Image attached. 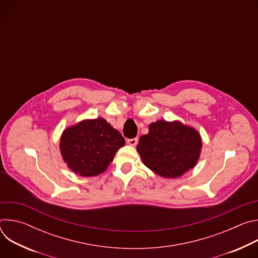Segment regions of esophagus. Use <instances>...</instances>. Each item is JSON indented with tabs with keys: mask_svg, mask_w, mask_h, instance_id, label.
<instances>
[{
	"mask_svg": "<svg viewBox=\"0 0 258 258\" xmlns=\"http://www.w3.org/2000/svg\"><path fill=\"white\" fill-rule=\"evenodd\" d=\"M127 144L130 146H136L138 144V139L137 138H134V139H128L127 140Z\"/></svg>",
	"mask_w": 258,
	"mask_h": 258,
	"instance_id": "esophagus-1",
	"label": "esophagus"
}]
</instances>
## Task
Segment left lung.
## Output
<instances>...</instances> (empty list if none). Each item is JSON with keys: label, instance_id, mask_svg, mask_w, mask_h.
<instances>
[{"label": "left lung", "instance_id": "left-lung-1", "mask_svg": "<svg viewBox=\"0 0 258 258\" xmlns=\"http://www.w3.org/2000/svg\"><path fill=\"white\" fill-rule=\"evenodd\" d=\"M202 140L192 126L157 120L140 138L137 150L143 163L156 174L175 178L193 168L200 157Z\"/></svg>", "mask_w": 258, "mask_h": 258}]
</instances>
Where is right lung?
<instances>
[{
    "mask_svg": "<svg viewBox=\"0 0 258 258\" xmlns=\"http://www.w3.org/2000/svg\"><path fill=\"white\" fill-rule=\"evenodd\" d=\"M125 141L104 118L85 119L65 128L60 138V152L68 168L90 177L104 172Z\"/></svg>",
    "mask_w": 258,
    "mask_h": 258,
    "instance_id": "obj_1",
    "label": "right lung"
}]
</instances>
